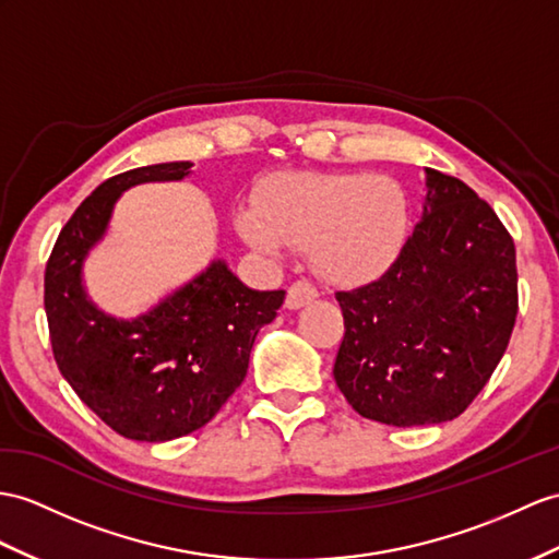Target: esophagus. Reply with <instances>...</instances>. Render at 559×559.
<instances>
[{"label":"esophagus","mask_w":559,"mask_h":559,"mask_svg":"<svg viewBox=\"0 0 559 559\" xmlns=\"http://www.w3.org/2000/svg\"><path fill=\"white\" fill-rule=\"evenodd\" d=\"M316 298H318V289L312 287L310 282L298 280V282L292 284L289 292H287V308L298 310V308L308 306L310 301H316Z\"/></svg>","instance_id":"esophagus-1"}]
</instances>
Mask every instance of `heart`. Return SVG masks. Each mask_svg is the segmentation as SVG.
I'll use <instances>...</instances> for the list:
<instances>
[{
  "mask_svg": "<svg viewBox=\"0 0 559 559\" xmlns=\"http://www.w3.org/2000/svg\"><path fill=\"white\" fill-rule=\"evenodd\" d=\"M237 227L251 247L308 249L320 277L360 284L386 272L411 235V199L399 180L367 173H289L261 201H247Z\"/></svg>",
  "mask_w": 559,
  "mask_h": 559,
  "instance_id": "heart-1",
  "label": "heart"
}]
</instances>
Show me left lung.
Returning a JSON list of instances; mask_svg holds the SVG:
<instances>
[{"label":"left lung","instance_id":"8db88e82","mask_svg":"<svg viewBox=\"0 0 559 559\" xmlns=\"http://www.w3.org/2000/svg\"><path fill=\"white\" fill-rule=\"evenodd\" d=\"M336 301L346 332L334 379L353 411L391 427L455 419L510 344L514 241L474 189L427 168L425 211L399 261Z\"/></svg>","mask_w":559,"mask_h":559}]
</instances>
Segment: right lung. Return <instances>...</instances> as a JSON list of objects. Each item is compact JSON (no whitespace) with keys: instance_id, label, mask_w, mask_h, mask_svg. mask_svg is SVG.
Wrapping results in <instances>:
<instances>
[{"instance_id":"right-lung-1","label":"right lung","mask_w":559,"mask_h":559,"mask_svg":"<svg viewBox=\"0 0 559 559\" xmlns=\"http://www.w3.org/2000/svg\"><path fill=\"white\" fill-rule=\"evenodd\" d=\"M192 163L120 173L80 203L45 270V310L53 360L94 415L134 441H170L201 429L249 370L255 334L272 322L284 292L249 289L223 261L134 320L94 306L83 263L118 197L142 182L182 180Z\"/></svg>"}]
</instances>
